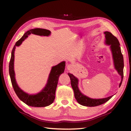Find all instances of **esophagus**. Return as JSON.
Returning <instances> with one entry per match:
<instances>
[{"label": "esophagus", "mask_w": 131, "mask_h": 131, "mask_svg": "<svg viewBox=\"0 0 131 131\" xmlns=\"http://www.w3.org/2000/svg\"><path fill=\"white\" fill-rule=\"evenodd\" d=\"M73 65H69L68 66L67 69H68V70H70L71 69H72V68H73Z\"/></svg>", "instance_id": "esophagus-1"}]
</instances>
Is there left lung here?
Returning <instances> with one entry per match:
<instances>
[{"label": "left lung", "instance_id": "8db88e82", "mask_svg": "<svg viewBox=\"0 0 131 131\" xmlns=\"http://www.w3.org/2000/svg\"><path fill=\"white\" fill-rule=\"evenodd\" d=\"M104 34L105 35V43L110 46V49L112 52L115 69L121 76V82L119 84V87H120L122 81H123L124 68L123 56L121 52L120 43H119L118 39L114 37L111 32L105 31ZM68 75L70 78L71 85L73 89L75 98L77 100V102L80 105L89 107L96 106L102 105L106 102L113 97V96H111L106 97V98L101 99H91L90 97L84 95L79 91L78 88V79L70 73H68Z\"/></svg>", "mask_w": 131, "mask_h": 131}]
</instances>
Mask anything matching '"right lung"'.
I'll return each mask as SVG.
<instances>
[{
  "instance_id": "add662e5",
  "label": "right lung",
  "mask_w": 131,
  "mask_h": 131,
  "mask_svg": "<svg viewBox=\"0 0 131 131\" xmlns=\"http://www.w3.org/2000/svg\"><path fill=\"white\" fill-rule=\"evenodd\" d=\"M31 34L40 36H49L51 34V31L48 30L39 28L31 29L25 33L23 37L17 41L15 46L13 47L11 53V57L9 63V75L14 91L17 96L22 101L30 106L45 107L51 105L54 101L58 78L65 70V62L62 61L58 65L53 66L49 75L47 84L40 92L36 94H29L24 92L18 86L15 79V74L14 71L15 51L16 47L20 46L23 41L28 37V35Z\"/></svg>"
}]
</instances>
